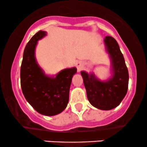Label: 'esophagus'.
<instances>
[{
    "mask_svg": "<svg viewBox=\"0 0 147 147\" xmlns=\"http://www.w3.org/2000/svg\"><path fill=\"white\" fill-rule=\"evenodd\" d=\"M76 67L77 69H78V72H80L83 69V67H84V65H83L82 62L79 61L76 63Z\"/></svg>",
    "mask_w": 147,
    "mask_h": 147,
    "instance_id": "esophagus-1",
    "label": "esophagus"
}]
</instances>
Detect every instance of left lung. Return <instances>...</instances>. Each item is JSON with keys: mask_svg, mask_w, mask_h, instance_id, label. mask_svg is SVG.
Masks as SVG:
<instances>
[{"mask_svg": "<svg viewBox=\"0 0 147 147\" xmlns=\"http://www.w3.org/2000/svg\"><path fill=\"white\" fill-rule=\"evenodd\" d=\"M104 42L112 63V78L101 81L93 73L82 71L81 75L90 104L97 109L109 110L117 107L125 97L128 90L129 72L116 40L106 36Z\"/></svg>", "mask_w": 147, "mask_h": 147, "instance_id": "8db88e82", "label": "left lung"}]
</instances>
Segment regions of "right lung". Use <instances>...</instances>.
<instances>
[{"instance_id": "1", "label": "right lung", "mask_w": 147, "mask_h": 147, "mask_svg": "<svg viewBox=\"0 0 147 147\" xmlns=\"http://www.w3.org/2000/svg\"><path fill=\"white\" fill-rule=\"evenodd\" d=\"M47 35L40 30L25 47L20 67V84L25 98L41 115L54 116L61 113L69 102V87L76 67L63 69L55 77L47 76L36 62L35 47Z\"/></svg>"}]
</instances>
